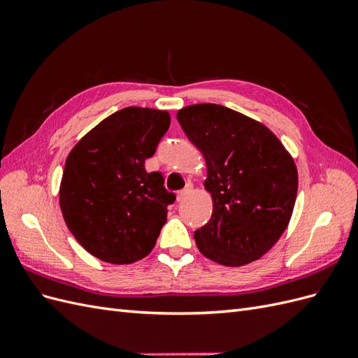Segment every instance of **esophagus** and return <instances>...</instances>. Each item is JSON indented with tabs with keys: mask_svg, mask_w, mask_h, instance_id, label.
<instances>
[{
	"mask_svg": "<svg viewBox=\"0 0 358 358\" xmlns=\"http://www.w3.org/2000/svg\"><path fill=\"white\" fill-rule=\"evenodd\" d=\"M191 192H192V185H187L182 191L178 192V201H183V200H185Z\"/></svg>",
	"mask_w": 358,
	"mask_h": 358,
	"instance_id": "obj_1",
	"label": "esophagus"
}]
</instances>
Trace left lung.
Here are the masks:
<instances>
[{
    "label": "left lung",
    "mask_w": 358,
    "mask_h": 358,
    "mask_svg": "<svg viewBox=\"0 0 358 358\" xmlns=\"http://www.w3.org/2000/svg\"><path fill=\"white\" fill-rule=\"evenodd\" d=\"M206 159L212 218L194 233L200 252L222 266L255 262L285 231L297 197V169L267 127L220 104L176 115Z\"/></svg>",
    "instance_id": "obj_1"
}]
</instances>
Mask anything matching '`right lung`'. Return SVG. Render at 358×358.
I'll return each mask as SVG.
<instances>
[{"instance_id":"right-lung-1","label":"right lung","mask_w":358,"mask_h":358,"mask_svg":"<svg viewBox=\"0 0 358 358\" xmlns=\"http://www.w3.org/2000/svg\"><path fill=\"white\" fill-rule=\"evenodd\" d=\"M170 127L166 110L125 107L94 127L67 157L59 206L86 251L112 264H131L152 251L167 206L176 200L145 159Z\"/></svg>"}]
</instances>
